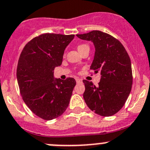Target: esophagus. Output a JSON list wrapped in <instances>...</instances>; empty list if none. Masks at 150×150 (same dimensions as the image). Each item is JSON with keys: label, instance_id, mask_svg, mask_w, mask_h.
Returning <instances> with one entry per match:
<instances>
[{"label": "esophagus", "instance_id": "34e87169", "mask_svg": "<svg viewBox=\"0 0 150 150\" xmlns=\"http://www.w3.org/2000/svg\"><path fill=\"white\" fill-rule=\"evenodd\" d=\"M76 81L77 84H81V83H82V80H81V79H76Z\"/></svg>", "mask_w": 150, "mask_h": 150}]
</instances>
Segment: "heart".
<instances>
[{
	"label": "heart",
	"instance_id": "obj_1",
	"mask_svg": "<svg viewBox=\"0 0 150 150\" xmlns=\"http://www.w3.org/2000/svg\"><path fill=\"white\" fill-rule=\"evenodd\" d=\"M86 47H89L87 45V44H79L78 46H77V50H78V51L81 52V50H83V49L86 48Z\"/></svg>",
	"mask_w": 150,
	"mask_h": 150
}]
</instances>
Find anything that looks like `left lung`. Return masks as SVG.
Instances as JSON below:
<instances>
[{
	"mask_svg": "<svg viewBox=\"0 0 150 150\" xmlns=\"http://www.w3.org/2000/svg\"><path fill=\"white\" fill-rule=\"evenodd\" d=\"M76 35L93 43L96 52L90 69L101 76L98 86L83 80L84 101L95 113L112 116L122 109L131 90L133 75L128 54L120 41L102 31Z\"/></svg>",
	"mask_w": 150,
	"mask_h": 150,
	"instance_id": "8db88e82",
	"label": "left lung"
}]
</instances>
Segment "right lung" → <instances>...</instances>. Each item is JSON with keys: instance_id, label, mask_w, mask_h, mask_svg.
Listing matches in <instances>:
<instances>
[{"instance_id": "1", "label": "right lung", "mask_w": 150, "mask_h": 150, "mask_svg": "<svg viewBox=\"0 0 150 150\" xmlns=\"http://www.w3.org/2000/svg\"><path fill=\"white\" fill-rule=\"evenodd\" d=\"M74 35L44 33L23 48L17 69L19 88L25 104L41 119L51 120L67 109L76 80L54 78V69L63 61L66 47Z\"/></svg>"}]
</instances>
